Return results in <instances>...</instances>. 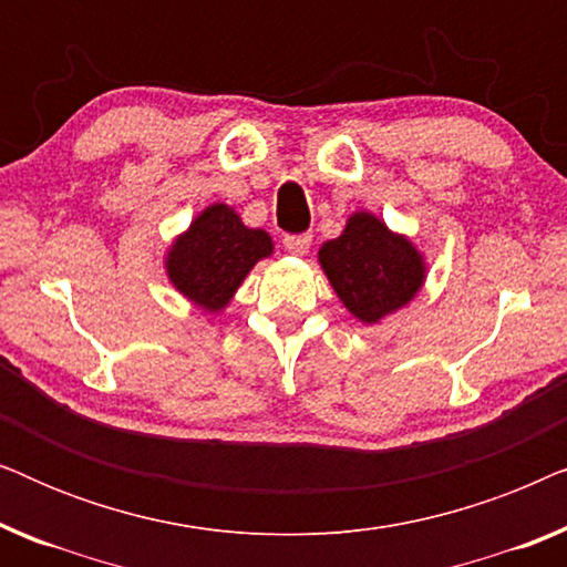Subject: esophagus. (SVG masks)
<instances>
[{"label":"esophagus","instance_id":"obj_1","mask_svg":"<svg viewBox=\"0 0 567 567\" xmlns=\"http://www.w3.org/2000/svg\"><path fill=\"white\" fill-rule=\"evenodd\" d=\"M309 245H312V235H286L284 237V247L291 255H305L309 250Z\"/></svg>","mask_w":567,"mask_h":567}]
</instances>
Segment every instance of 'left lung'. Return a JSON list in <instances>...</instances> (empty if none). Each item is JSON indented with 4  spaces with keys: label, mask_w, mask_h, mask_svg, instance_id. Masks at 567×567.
Listing matches in <instances>:
<instances>
[{
    "label": "left lung",
    "mask_w": 567,
    "mask_h": 567,
    "mask_svg": "<svg viewBox=\"0 0 567 567\" xmlns=\"http://www.w3.org/2000/svg\"><path fill=\"white\" fill-rule=\"evenodd\" d=\"M320 262L332 289L361 322H377L408 305L423 284L415 247L371 214H353L343 235L322 245Z\"/></svg>",
    "instance_id": "8db88e82"
}]
</instances>
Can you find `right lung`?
I'll list each match as a JSON object with an SVG mask.
<instances>
[{
	"label": "right lung",
	"instance_id": "1",
	"mask_svg": "<svg viewBox=\"0 0 567 567\" xmlns=\"http://www.w3.org/2000/svg\"><path fill=\"white\" fill-rule=\"evenodd\" d=\"M274 250L262 229H247L229 206H208L169 250L167 274L196 305L221 309L243 278Z\"/></svg>",
	"mask_w": 567,
	"mask_h": 567
}]
</instances>
